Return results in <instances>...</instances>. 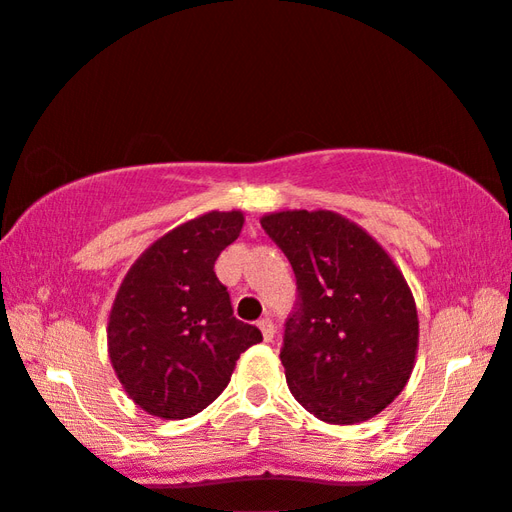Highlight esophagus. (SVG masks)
<instances>
[{
	"label": "esophagus",
	"mask_w": 512,
	"mask_h": 512,
	"mask_svg": "<svg viewBox=\"0 0 512 512\" xmlns=\"http://www.w3.org/2000/svg\"><path fill=\"white\" fill-rule=\"evenodd\" d=\"M258 329H261L265 342H272L274 340L276 329H274V322L270 320V317H263V320H258Z\"/></svg>",
	"instance_id": "1"
}]
</instances>
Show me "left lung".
Returning a JSON list of instances; mask_svg holds the SVG:
<instances>
[{
  "label": "left lung",
  "mask_w": 512,
  "mask_h": 512,
  "mask_svg": "<svg viewBox=\"0 0 512 512\" xmlns=\"http://www.w3.org/2000/svg\"><path fill=\"white\" fill-rule=\"evenodd\" d=\"M261 226L297 279L281 347L290 392L329 424L379 415L406 388L420 338L404 274L370 233L333 211L270 213Z\"/></svg>",
  "instance_id": "left-lung-1"
}]
</instances>
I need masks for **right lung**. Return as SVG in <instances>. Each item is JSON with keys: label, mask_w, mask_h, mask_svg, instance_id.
<instances>
[{"label": "right lung", "mask_w": 512, "mask_h": 512, "mask_svg": "<svg viewBox=\"0 0 512 512\" xmlns=\"http://www.w3.org/2000/svg\"><path fill=\"white\" fill-rule=\"evenodd\" d=\"M240 211H211L158 238L124 276L108 317V356L149 415L186 420L222 395L242 351L263 340L233 317L215 261L242 231Z\"/></svg>", "instance_id": "1"}]
</instances>
